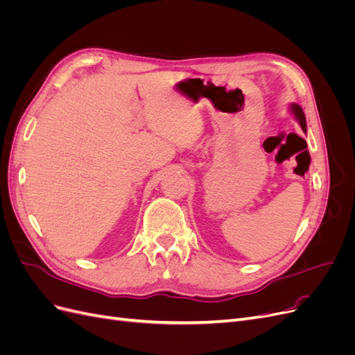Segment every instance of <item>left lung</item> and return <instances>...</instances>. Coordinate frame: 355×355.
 Wrapping results in <instances>:
<instances>
[{
    "instance_id": "1",
    "label": "left lung",
    "mask_w": 355,
    "mask_h": 355,
    "mask_svg": "<svg viewBox=\"0 0 355 355\" xmlns=\"http://www.w3.org/2000/svg\"><path fill=\"white\" fill-rule=\"evenodd\" d=\"M292 112L295 114V116H296V120L299 121V124H300V127H302V130L306 133V120H305V114H304V111H302V108H300L299 105H296V103H293L292 105Z\"/></svg>"
}]
</instances>
